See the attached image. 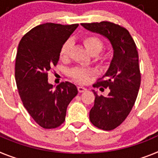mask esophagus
<instances>
[{
    "label": "esophagus",
    "instance_id": "obj_1",
    "mask_svg": "<svg viewBox=\"0 0 158 158\" xmlns=\"http://www.w3.org/2000/svg\"><path fill=\"white\" fill-rule=\"evenodd\" d=\"M78 90H79V93H83V92H84V91H86V90H87V88H85V87L79 86V87H78Z\"/></svg>",
    "mask_w": 158,
    "mask_h": 158
}]
</instances>
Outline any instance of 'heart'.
<instances>
[{
  "mask_svg": "<svg viewBox=\"0 0 158 158\" xmlns=\"http://www.w3.org/2000/svg\"><path fill=\"white\" fill-rule=\"evenodd\" d=\"M83 44L90 54H98L103 48L102 41L94 35H86L82 39ZM71 50V42L69 40L64 42L60 51V58L65 60L68 58ZM94 75V71L83 68H76L71 71V77L80 83H86L90 77Z\"/></svg>",
  "mask_w": 158,
  "mask_h": 158,
  "instance_id": "obj_1",
  "label": "heart"
}]
</instances>
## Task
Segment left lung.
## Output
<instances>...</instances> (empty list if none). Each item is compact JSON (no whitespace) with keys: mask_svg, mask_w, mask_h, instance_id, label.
<instances>
[{"mask_svg":"<svg viewBox=\"0 0 158 158\" xmlns=\"http://www.w3.org/2000/svg\"><path fill=\"white\" fill-rule=\"evenodd\" d=\"M83 28L107 38L114 50L107 71L94 87H109L106 97L94 92L90 120L94 127L112 130L124 122L134 106L141 84L138 53L128 30L109 21L83 23ZM102 88V87H101Z\"/></svg>","mask_w":158,"mask_h":158,"instance_id":"1","label":"left lung"}]
</instances>
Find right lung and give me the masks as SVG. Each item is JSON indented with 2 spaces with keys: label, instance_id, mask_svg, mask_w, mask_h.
I'll return each mask as SVG.
<instances>
[{
  "label": "right lung",
  "instance_id": "1",
  "mask_svg": "<svg viewBox=\"0 0 158 158\" xmlns=\"http://www.w3.org/2000/svg\"><path fill=\"white\" fill-rule=\"evenodd\" d=\"M79 24H40L22 37L15 64L16 87L31 117L44 129H54L65 121L68 104L78 94L77 87L62 82L53 89L48 72L57 64L62 45Z\"/></svg>",
  "mask_w": 158,
  "mask_h": 158
}]
</instances>
